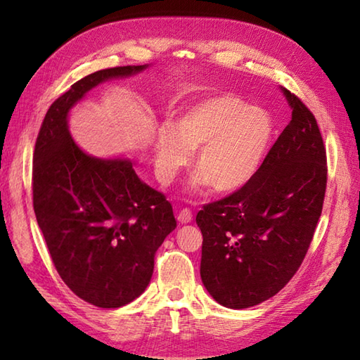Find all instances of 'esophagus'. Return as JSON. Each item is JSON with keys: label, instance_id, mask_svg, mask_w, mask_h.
<instances>
[{"label": "esophagus", "instance_id": "1", "mask_svg": "<svg viewBox=\"0 0 360 360\" xmlns=\"http://www.w3.org/2000/svg\"><path fill=\"white\" fill-rule=\"evenodd\" d=\"M192 212H190L188 209H182L179 213H178V221L181 224H187V223H192Z\"/></svg>", "mask_w": 360, "mask_h": 360}]
</instances>
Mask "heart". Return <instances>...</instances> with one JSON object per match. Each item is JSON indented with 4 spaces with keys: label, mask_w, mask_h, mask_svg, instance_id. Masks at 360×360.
I'll return each mask as SVG.
<instances>
[{
    "label": "heart",
    "mask_w": 360,
    "mask_h": 360,
    "mask_svg": "<svg viewBox=\"0 0 360 360\" xmlns=\"http://www.w3.org/2000/svg\"><path fill=\"white\" fill-rule=\"evenodd\" d=\"M274 136L271 112L233 94H217L184 106L173 128L160 127L153 141L155 170L160 182H170L196 150L201 173L188 190L213 186L219 193L238 192L255 178Z\"/></svg>",
    "instance_id": "b5f03b06"
}]
</instances>
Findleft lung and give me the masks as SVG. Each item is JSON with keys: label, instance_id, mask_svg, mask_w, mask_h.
<instances>
[{"label": "left lung", "instance_id": "left-lung-1", "mask_svg": "<svg viewBox=\"0 0 360 360\" xmlns=\"http://www.w3.org/2000/svg\"><path fill=\"white\" fill-rule=\"evenodd\" d=\"M290 122L257 176L231 196L204 205L201 278L226 308L274 297L300 267L322 213L326 151L312 112L281 88Z\"/></svg>", "mask_w": 360, "mask_h": 360}]
</instances>
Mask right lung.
<instances>
[{
	"label": "right lung",
	"mask_w": 360,
	"mask_h": 360,
	"mask_svg": "<svg viewBox=\"0 0 360 360\" xmlns=\"http://www.w3.org/2000/svg\"><path fill=\"white\" fill-rule=\"evenodd\" d=\"M150 65L86 75L51 105L34 151V210L60 277L98 308H120L151 280L155 254L176 229L172 204L127 158H97L72 139L68 119L91 89Z\"/></svg>",
	"instance_id": "right-lung-1"
}]
</instances>
